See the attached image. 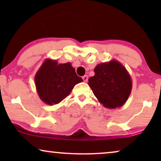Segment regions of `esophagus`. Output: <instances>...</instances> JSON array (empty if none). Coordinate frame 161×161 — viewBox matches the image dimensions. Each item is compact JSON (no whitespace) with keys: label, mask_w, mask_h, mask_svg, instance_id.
Segmentation results:
<instances>
[{"label":"esophagus","mask_w":161,"mask_h":161,"mask_svg":"<svg viewBox=\"0 0 161 161\" xmlns=\"http://www.w3.org/2000/svg\"><path fill=\"white\" fill-rule=\"evenodd\" d=\"M83 81H84V82H87L88 81V76L87 75H84V76H83Z\"/></svg>","instance_id":"obj_1"}]
</instances>
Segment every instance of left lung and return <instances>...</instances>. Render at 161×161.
Listing matches in <instances>:
<instances>
[{
  "label": "left lung",
  "mask_w": 161,
  "mask_h": 161,
  "mask_svg": "<svg viewBox=\"0 0 161 161\" xmlns=\"http://www.w3.org/2000/svg\"><path fill=\"white\" fill-rule=\"evenodd\" d=\"M89 86L99 102L105 108L115 109L126 103L132 90V80L124 66L116 60L99 64Z\"/></svg>",
  "instance_id": "left-lung-1"
}]
</instances>
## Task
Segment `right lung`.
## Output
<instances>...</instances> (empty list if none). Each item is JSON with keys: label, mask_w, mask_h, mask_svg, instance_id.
<instances>
[{"label": "right lung", "mask_w": 161, "mask_h": 161, "mask_svg": "<svg viewBox=\"0 0 161 161\" xmlns=\"http://www.w3.org/2000/svg\"><path fill=\"white\" fill-rule=\"evenodd\" d=\"M35 85L41 100L46 104H58L72 92L75 86L82 82L71 63L58 64L47 58L35 75Z\"/></svg>", "instance_id": "add662e5"}]
</instances>
